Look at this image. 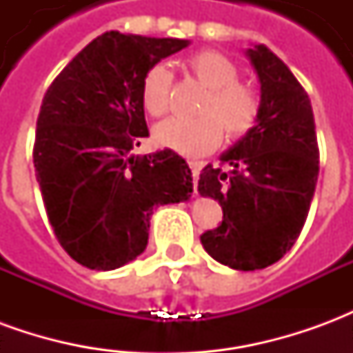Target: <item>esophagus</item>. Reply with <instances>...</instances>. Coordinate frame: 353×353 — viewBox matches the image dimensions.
<instances>
[{
  "instance_id": "obj_1",
  "label": "esophagus",
  "mask_w": 353,
  "mask_h": 353,
  "mask_svg": "<svg viewBox=\"0 0 353 353\" xmlns=\"http://www.w3.org/2000/svg\"><path fill=\"white\" fill-rule=\"evenodd\" d=\"M189 166H191V172H192V183H194V192H196V181H199V174H200V164L199 162H189Z\"/></svg>"
}]
</instances>
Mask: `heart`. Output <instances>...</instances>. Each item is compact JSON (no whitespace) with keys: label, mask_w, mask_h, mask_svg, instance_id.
Masks as SVG:
<instances>
[{"label":"heart","mask_w":353,"mask_h":353,"mask_svg":"<svg viewBox=\"0 0 353 353\" xmlns=\"http://www.w3.org/2000/svg\"><path fill=\"white\" fill-rule=\"evenodd\" d=\"M185 70L208 88L194 119H168L154 126V141L183 157H202L221 143L223 130L229 139H238L252 130L261 111L259 92L238 81V65L217 50H200L185 60ZM172 73L153 65L141 81V103L151 117L168 111Z\"/></svg>","instance_id":"b5f03b06"}]
</instances>
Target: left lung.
Listing matches in <instances>:
<instances>
[{
  "label": "left lung",
  "instance_id": "1",
  "mask_svg": "<svg viewBox=\"0 0 353 353\" xmlns=\"http://www.w3.org/2000/svg\"><path fill=\"white\" fill-rule=\"evenodd\" d=\"M261 85L257 123L221 153L229 172L208 164L200 196L219 200L221 225L200 236L210 257L234 270L280 261L303 230L319 172L308 94L265 45L244 52Z\"/></svg>",
  "mask_w": 353,
  "mask_h": 353
}]
</instances>
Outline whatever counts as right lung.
<instances>
[{
    "label": "right lung",
    "mask_w": 353,
    "mask_h": 353,
    "mask_svg": "<svg viewBox=\"0 0 353 353\" xmlns=\"http://www.w3.org/2000/svg\"><path fill=\"white\" fill-rule=\"evenodd\" d=\"M189 45L105 32L65 65L43 98L35 177L58 242L90 270L128 265L145 252L154 210L191 199V168L179 154H130L149 136L141 81Z\"/></svg>",
    "instance_id": "add662e5"
}]
</instances>
